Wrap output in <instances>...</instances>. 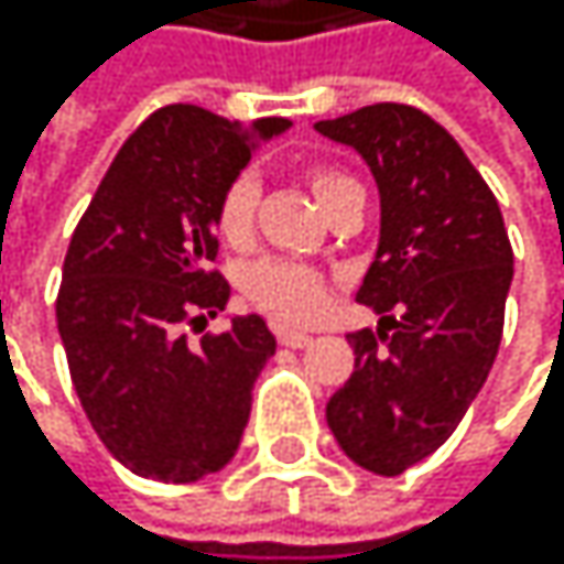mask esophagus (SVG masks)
<instances>
[{
	"mask_svg": "<svg viewBox=\"0 0 564 564\" xmlns=\"http://www.w3.org/2000/svg\"><path fill=\"white\" fill-rule=\"evenodd\" d=\"M276 338H280V345H288V348H307L311 345V335L291 332V328H276Z\"/></svg>",
	"mask_w": 564,
	"mask_h": 564,
	"instance_id": "esophagus-1",
	"label": "esophagus"
}]
</instances>
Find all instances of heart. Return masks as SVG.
Segmentation results:
<instances>
[{"label": "heart", "instance_id": "obj_1", "mask_svg": "<svg viewBox=\"0 0 564 564\" xmlns=\"http://www.w3.org/2000/svg\"><path fill=\"white\" fill-rule=\"evenodd\" d=\"M355 182L341 172L332 169H314L311 172V188L317 203L328 209L345 188H351ZM257 203H260V182L253 172L236 175L223 199L216 206V229L226 243L243 247L253 232V216H257ZM247 294L267 307L270 314L284 317V321H314L324 311V301H328V284L324 276L314 273L311 267L291 263V260H260L247 270L243 276Z\"/></svg>", "mask_w": 564, "mask_h": 564}]
</instances>
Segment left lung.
<instances>
[{"label": "left lung", "mask_w": 564, "mask_h": 564, "mask_svg": "<svg viewBox=\"0 0 564 564\" xmlns=\"http://www.w3.org/2000/svg\"><path fill=\"white\" fill-rule=\"evenodd\" d=\"M314 128L355 148L379 185V247L355 301L382 317L348 335L355 372L324 416L348 460L399 477L449 440L484 389L514 253L494 192L420 107L372 104Z\"/></svg>", "instance_id": "obj_1"}]
</instances>
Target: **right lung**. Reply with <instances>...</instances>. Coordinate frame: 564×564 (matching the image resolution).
<instances>
[{
	"label": "right lung",
	"instance_id": "add662e5",
	"mask_svg": "<svg viewBox=\"0 0 564 564\" xmlns=\"http://www.w3.org/2000/svg\"><path fill=\"white\" fill-rule=\"evenodd\" d=\"M288 118L226 121L169 104L118 151L63 260L56 328L100 443L131 474L192 484L223 470L243 440L260 368L276 338L260 314L188 345L185 321L226 311L209 273L216 206Z\"/></svg>",
	"mask_w": 564,
	"mask_h": 564
}]
</instances>
